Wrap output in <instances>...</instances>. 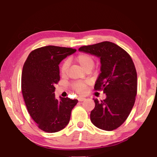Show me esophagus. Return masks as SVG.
Segmentation results:
<instances>
[{"label": "esophagus", "instance_id": "esophagus-1", "mask_svg": "<svg viewBox=\"0 0 157 157\" xmlns=\"http://www.w3.org/2000/svg\"><path fill=\"white\" fill-rule=\"evenodd\" d=\"M78 99L79 101H80V102H82V101H84V100H86V98H84V97H79Z\"/></svg>", "mask_w": 157, "mask_h": 157}]
</instances>
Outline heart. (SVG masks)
Instances as JSON below:
<instances>
[{"mask_svg": "<svg viewBox=\"0 0 157 157\" xmlns=\"http://www.w3.org/2000/svg\"><path fill=\"white\" fill-rule=\"evenodd\" d=\"M76 62L80 66V67L83 70H86V68H93L94 66V59L91 55L86 53L79 54L76 58ZM69 62L68 60L65 61L61 67V73L62 74H65L68 71ZM73 88L80 94H83L86 91V85L83 82H78L73 85Z\"/></svg>", "mask_w": 157, "mask_h": 157, "instance_id": "obj_1", "label": "heart"}]
</instances>
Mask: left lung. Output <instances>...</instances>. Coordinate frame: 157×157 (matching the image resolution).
<instances>
[{"instance_id":"8db88e82","label":"left lung","mask_w":157,"mask_h":157,"mask_svg":"<svg viewBox=\"0 0 157 157\" xmlns=\"http://www.w3.org/2000/svg\"><path fill=\"white\" fill-rule=\"evenodd\" d=\"M79 51L100 58L101 66L95 90H103L107 97L99 102L90 118L98 128L111 131L120 127L134 107L137 93V73L131 57L118 45L103 41L82 46Z\"/></svg>"}]
</instances>
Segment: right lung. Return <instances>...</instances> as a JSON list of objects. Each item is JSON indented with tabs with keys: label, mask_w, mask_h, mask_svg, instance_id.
<instances>
[{
	"label": "right lung",
	"mask_w": 157,
	"mask_h": 157,
	"mask_svg": "<svg viewBox=\"0 0 157 157\" xmlns=\"http://www.w3.org/2000/svg\"><path fill=\"white\" fill-rule=\"evenodd\" d=\"M76 52L71 48L48 46L32 51L23 67L21 90L26 107L39 128L48 133L65 128L78 100L55 98L59 81V64Z\"/></svg>",
	"instance_id": "right-lung-1"
}]
</instances>
